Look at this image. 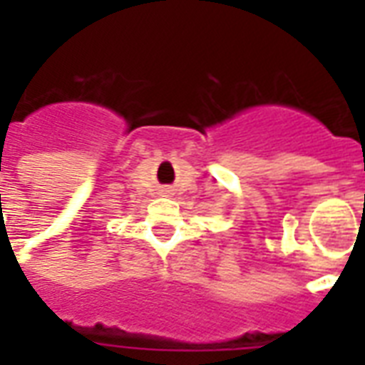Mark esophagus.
<instances>
[{
  "mask_svg": "<svg viewBox=\"0 0 365 365\" xmlns=\"http://www.w3.org/2000/svg\"><path fill=\"white\" fill-rule=\"evenodd\" d=\"M160 191H163V193H165V195H172V187H170V185H165V187L160 189Z\"/></svg>",
  "mask_w": 365,
  "mask_h": 365,
  "instance_id": "34e87169",
  "label": "esophagus"
}]
</instances>
